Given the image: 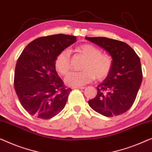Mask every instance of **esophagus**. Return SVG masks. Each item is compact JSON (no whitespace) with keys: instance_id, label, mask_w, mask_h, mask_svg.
Segmentation results:
<instances>
[{"instance_id":"obj_1","label":"esophagus","mask_w":152,"mask_h":152,"mask_svg":"<svg viewBox=\"0 0 152 152\" xmlns=\"http://www.w3.org/2000/svg\"><path fill=\"white\" fill-rule=\"evenodd\" d=\"M85 87L83 86H75V87H72V89H80V90H83L84 89Z\"/></svg>"}]
</instances>
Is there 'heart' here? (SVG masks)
<instances>
[{"instance_id": "1", "label": "heart", "mask_w": 152, "mask_h": 152, "mask_svg": "<svg viewBox=\"0 0 152 152\" xmlns=\"http://www.w3.org/2000/svg\"><path fill=\"white\" fill-rule=\"evenodd\" d=\"M77 51L84 57L86 61L81 69L83 71L72 72L66 79V83L70 86H81L90 83L95 77L103 80L110 73L113 60L107 53H103L102 50L91 44L80 45ZM55 66L58 72L67 75L71 71V56L68 49L61 50L55 59Z\"/></svg>"}]
</instances>
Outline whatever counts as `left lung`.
I'll return each instance as SVG.
<instances>
[{"mask_svg": "<svg viewBox=\"0 0 152 152\" xmlns=\"http://www.w3.org/2000/svg\"><path fill=\"white\" fill-rule=\"evenodd\" d=\"M86 39L107 50L113 60L110 73L97 86V94L88 101V104L105 116L120 115L133 105L141 84L142 72L139 57L124 42L105 37Z\"/></svg>", "mask_w": 152, "mask_h": 152, "instance_id": "1", "label": "left lung"}]
</instances>
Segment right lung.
Segmentation results:
<instances>
[{
	"label": "right lung",
	"mask_w": 152,
	"mask_h": 152,
	"mask_svg": "<svg viewBox=\"0 0 152 152\" xmlns=\"http://www.w3.org/2000/svg\"><path fill=\"white\" fill-rule=\"evenodd\" d=\"M76 39L64 34L40 37L28 44L18 59L14 88L22 106L31 115L49 119L64 109L72 90L58 76L55 59Z\"/></svg>",
	"instance_id": "1"
}]
</instances>
